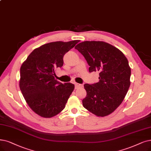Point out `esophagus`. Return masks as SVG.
<instances>
[{
    "instance_id": "esophagus-1",
    "label": "esophagus",
    "mask_w": 151,
    "mask_h": 151,
    "mask_svg": "<svg viewBox=\"0 0 151 151\" xmlns=\"http://www.w3.org/2000/svg\"><path fill=\"white\" fill-rule=\"evenodd\" d=\"M82 87H83V85H82V84L78 83H75V88L76 89Z\"/></svg>"
}]
</instances>
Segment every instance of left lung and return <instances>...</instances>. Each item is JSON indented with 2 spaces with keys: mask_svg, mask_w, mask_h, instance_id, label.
I'll use <instances>...</instances> for the list:
<instances>
[{
  "mask_svg": "<svg viewBox=\"0 0 151 151\" xmlns=\"http://www.w3.org/2000/svg\"><path fill=\"white\" fill-rule=\"evenodd\" d=\"M85 58L88 70L99 72V81L84 84L83 107L98 116L113 113L123 101L130 86L131 68L118 48L104 41H83L76 46Z\"/></svg>",
  "mask_w": 151,
  "mask_h": 151,
  "instance_id": "obj_1",
  "label": "left lung"
}]
</instances>
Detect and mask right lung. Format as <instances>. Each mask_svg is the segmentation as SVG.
<instances>
[{"label": "right lung", "mask_w": 151, "mask_h": 151, "mask_svg": "<svg viewBox=\"0 0 151 151\" xmlns=\"http://www.w3.org/2000/svg\"><path fill=\"white\" fill-rule=\"evenodd\" d=\"M79 42L56 41L41 46L28 56L20 68V88L30 108L38 115L51 118L61 112L74 89L71 83L55 79L65 54Z\"/></svg>", "instance_id": "add662e5"}]
</instances>
